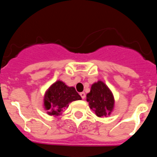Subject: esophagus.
Listing matches in <instances>:
<instances>
[{
    "label": "esophagus",
    "mask_w": 157,
    "mask_h": 157,
    "mask_svg": "<svg viewBox=\"0 0 157 157\" xmlns=\"http://www.w3.org/2000/svg\"><path fill=\"white\" fill-rule=\"evenodd\" d=\"M80 96H81V98H82V99H85L86 98V94L84 92H82L80 93Z\"/></svg>",
    "instance_id": "34e87169"
}]
</instances>
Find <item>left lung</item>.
Instances as JSON below:
<instances>
[{
	"label": "left lung",
	"mask_w": 157,
	"mask_h": 157,
	"mask_svg": "<svg viewBox=\"0 0 157 157\" xmlns=\"http://www.w3.org/2000/svg\"><path fill=\"white\" fill-rule=\"evenodd\" d=\"M86 101L90 109L98 117L110 116L114 109L115 98L110 89L104 82L98 80L91 86L90 93L86 94Z\"/></svg>",
	"instance_id": "obj_1"
}]
</instances>
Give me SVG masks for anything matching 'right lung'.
I'll return each mask as SVG.
<instances>
[{
    "mask_svg": "<svg viewBox=\"0 0 157 157\" xmlns=\"http://www.w3.org/2000/svg\"><path fill=\"white\" fill-rule=\"evenodd\" d=\"M82 100L73 86H67L63 82L57 80L48 87L44 94V109L47 114L56 117L62 115L63 109L68 108L72 101Z\"/></svg>",
    "mask_w": 157,
    "mask_h": 157,
    "instance_id": "obj_1",
    "label": "right lung"
}]
</instances>
